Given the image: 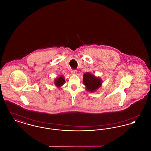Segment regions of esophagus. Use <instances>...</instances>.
Wrapping results in <instances>:
<instances>
[{
    "label": "esophagus",
    "instance_id": "esophagus-1",
    "mask_svg": "<svg viewBox=\"0 0 151 151\" xmlns=\"http://www.w3.org/2000/svg\"><path fill=\"white\" fill-rule=\"evenodd\" d=\"M71 73H73V74H76V73H77V71H76V70H73L71 71Z\"/></svg>",
    "mask_w": 151,
    "mask_h": 151
}]
</instances>
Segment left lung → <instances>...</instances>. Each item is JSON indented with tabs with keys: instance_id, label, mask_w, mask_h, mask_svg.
<instances>
[{
	"instance_id": "8db88e82",
	"label": "left lung",
	"mask_w": 151,
	"mask_h": 151,
	"mask_svg": "<svg viewBox=\"0 0 151 151\" xmlns=\"http://www.w3.org/2000/svg\"><path fill=\"white\" fill-rule=\"evenodd\" d=\"M102 82L101 79L89 72H86L83 75V83L87 91L91 92L96 91L101 86Z\"/></svg>"
}]
</instances>
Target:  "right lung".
Masks as SVG:
<instances>
[{
  "mask_svg": "<svg viewBox=\"0 0 151 151\" xmlns=\"http://www.w3.org/2000/svg\"><path fill=\"white\" fill-rule=\"evenodd\" d=\"M65 82V80L64 76L61 75L54 80V84L57 86L58 88H59L60 86L64 84Z\"/></svg>",
  "mask_w": 151,
  "mask_h": 151,
  "instance_id": "right-lung-1",
  "label": "right lung"
}]
</instances>
